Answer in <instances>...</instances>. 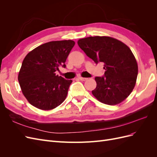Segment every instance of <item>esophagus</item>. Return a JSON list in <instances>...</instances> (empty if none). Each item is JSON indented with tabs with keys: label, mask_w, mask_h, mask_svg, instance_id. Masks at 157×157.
I'll list each match as a JSON object with an SVG mask.
<instances>
[{
	"label": "esophagus",
	"mask_w": 157,
	"mask_h": 157,
	"mask_svg": "<svg viewBox=\"0 0 157 157\" xmlns=\"http://www.w3.org/2000/svg\"><path fill=\"white\" fill-rule=\"evenodd\" d=\"M78 78L80 80H82V81H85V80H86L88 79V78H84V77H79Z\"/></svg>",
	"instance_id": "obj_1"
}]
</instances>
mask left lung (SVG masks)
Listing matches in <instances>:
<instances>
[{
	"label": "left lung",
	"mask_w": 157,
	"mask_h": 157,
	"mask_svg": "<svg viewBox=\"0 0 157 157\" xmlns=\"http://www.w3.org/2000/svg\"><path fill=\"white\" fill-rule=\"evenodd\" d=\"M78 44L95 63H104L103 77H95L97 86L92 94L99 101L113 105L120 103L134 89L138 73L137 61L125 44L109 36H90Z\"/></svg>",
	"instance_id": "left-lung-1"
}]
</instances>
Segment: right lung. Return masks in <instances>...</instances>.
Listing matches in <instances>:
<instances>
[{
	"label": "right lung",
	"mask_w": 157,
	"mask_h": 157,
	"mask_svg": "<svg viewBox=\"0 0 157 157\" xmlns=\"http://www.w3.org/2000/svg\"><path fill=\"white\" fill-rule=\"evenodd\" d=\"M71 40L52 41L36 47L23 61L18 80L24 96L32 105L51 110L67 97L71 80L56 75L75 46Z\"/></svg>",
	"instance_id": "right-lung-1"
}]
</instances>
